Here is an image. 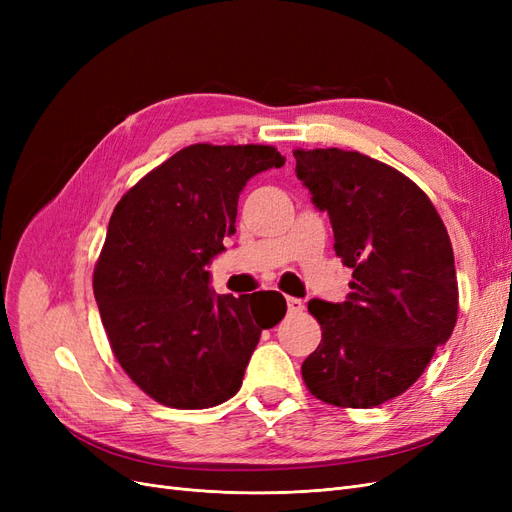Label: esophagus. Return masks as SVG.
<instances>
[{"instance_id": "1", "label": "esophagus", "mask_w": 512, "mask_h": 512, "mask_svg": "<svg viewBox=\"0 0 512 512\" xmlns=\"http://www.w3.org/2000/svg\"><path fill=\"white\" fill-rule=\"evenodd\" d=\"M286 303H288V314H301L303 307H305L301 299H294V297H288Z\"/></svg>"}]
</instances>
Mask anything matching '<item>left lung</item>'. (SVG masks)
Returning <instances> with one entry per match:
<instances>
[{
    "label": "left lung",
    "instance_id": "1",
    "mask_svg": "<svg viewBox=\"0 0 512 512\" xmlns=\"http://www.w3.org/2000/svg\"><path fill=\"white\" fill-rule=\"evenodd\" d=\"M299 181L329 213L335 254L352 269L346 301L307 303L320 327L303 361L309 393L374 408L418 380L457 322L451 239L425 192L359 151L297 149Z\"/></svg>",
    "mask_w": 512,
    "mask_h": 512
}]
</instances>
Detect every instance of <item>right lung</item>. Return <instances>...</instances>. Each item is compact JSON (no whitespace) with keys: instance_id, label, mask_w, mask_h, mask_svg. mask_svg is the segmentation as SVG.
<instances>
[{"instance_id":"right-lung-1","label":"right lung","mask_w":512,"mask_h":512,"mask_svg":"<svg viewBox=\"0 0 512 512\" xmlns=\"http://www.w3.org/2000/svg\"><path fill=\"white\" fill-rule=\"evenodd\" d=\"M284 162L267 145H190L117 203L94 294L119 365L160 404L203 410L230 399L262 329L284 318L280 292L232 297L209 286L211 260L237 232L239 194Z\"/></svg>"}]
</instances>
